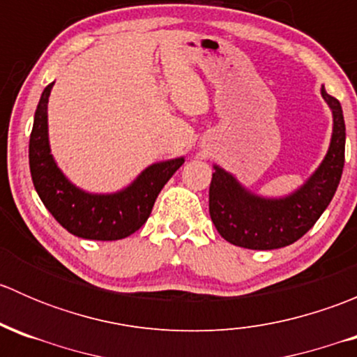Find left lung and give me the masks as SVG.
Returning <instances> with one entry per match:
<instances>
[{"label": "left lung", "instance_id": "8db88e82", "mask_svg": "<svg viewBox=\"0 0 357 357\" xmlns=\"http://www.w3.org/2000/svg\"><path fill=\"white\" fill-rule=\"evenodd\" d=\"M333 112L328 153L301 190L285 199H261L215 167L208 188V214L226 242L252 250H273L297 242L314 226L332 202L345 160V122L340 102L321 88Z\"/></svg>", "mask_w": 357, "mask_h": 357}]
</instances>
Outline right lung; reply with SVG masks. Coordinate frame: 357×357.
I'll return each instance as SVG.
<instances>
[{"mask_svg":"<svg viewBox=\"0 0 357 357\" xmlns=\"http://www.w3.org/2000/svg\"><path fill=\"white\" fill-rule=\"evenodd\" d=\"M53 82L43 91L29 139V167L32 183L45 207L72 235L88 240H121L142 228L157 195L185 158L150 165L131 186L112 195H91L75 188L62 174L50 153L48 96Z\"/></svg>","mask_w":357,"mask_h":357,"instance_id":"1","label":"right lung"}]
</instances>
